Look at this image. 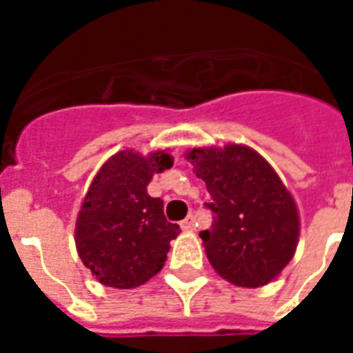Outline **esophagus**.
<instances>
[{"label": "esophagus", "instance_id": "34e87169", "mask_svg": "<svg viewBox=\"0 0 353 353\" xmlns=\"http://www.w3.org/2000/svg\"><path fill=\"white\" fill-rule=\"evenodd\" d=\"M181 229L183 230H192L194 229V217L189 215V217H185L183 221H181Z\"/></svg>", "mask_w": 353, "mask_h": 353}]
</instances>
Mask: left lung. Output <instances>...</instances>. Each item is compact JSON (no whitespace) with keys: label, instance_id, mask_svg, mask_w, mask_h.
Here are the masks:
<instances>
[{"label":"left lung","instance_id":"left-lung-1","mask_svg":"<svg viewBox=\"0 0 353 353\" xmlns=\"http://www.w3.org/2000/svg\"><path fill=\"white\" fill-rule=\"evenodd\" d=\"M187 159L206 181L214 214L200 232L212 266L225 280L259 288L288 265L299 240V214L272 166L244 145L192 149Z\"/></svg>","mask_w":353,"mask_h":353}]
</instances>
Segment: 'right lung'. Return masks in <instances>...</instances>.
Listing matches in <instances>:
<instances>
[{
    "instance_id": "add662e5",
    "label": "right lung",
    "mask_w": 353,
    "mask_h": 353,
    "mask_svg": "<svg viewBox=\"0 0 353 353\" xmlns=\"http://www.w3.org/2000/svg\"><path fill=\"white\" fill-rule=\"evenodd\" d=\"M172 164L164 151L149 157L121 151L94 177L77 217L75 244L103 285L138 288L161 272L179 225L166 219L164 202L149 196L147 185Z\"/></svg>"
}]
</instances>
